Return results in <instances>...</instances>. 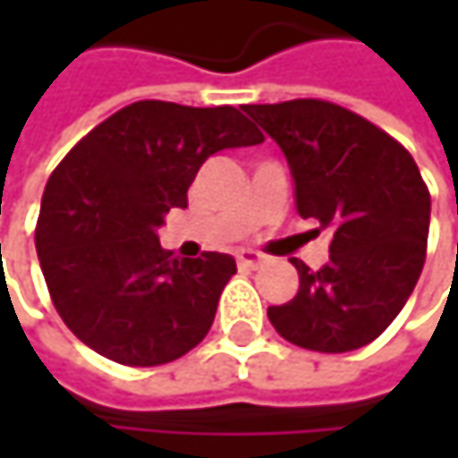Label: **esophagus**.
Segmentation results:
<instances>
[{
  "mask_svg": "<svg viewBox=\"0 0 458 458\" xmlns=\"http://www.w3.org/2000/svg\"><path fill=\"white\" fill-rule=\"evenodd\" d=\"M235 259H238L241 267H257V265H262L265 257H262L259 251H254V249H241Z\"/></svg>",
  "mask_w": 458,
  "mask_h": 458,
  "instance_id": "1",
  "label": "esophagus"
}]
</instances>
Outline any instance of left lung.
Wrapping results in <instances>:
<instances>
[{
    "mask_svg": "<svg viewBox=\"0 0 458 458\" xmlns=\"http://www.w3.org/2000/svg\"><path fill=\"white\" fill-rule=\"evenodd\" d=\"M243 111L284 150L300 217L334 233L320 270L292 259L300 292L267 308V318L286 342L316 352L374 342L403 310L427 254L429 191L411 153L326 100Z\"/></svg>",
    "mask_w": 458,
    "mask_h": 458,
    "instance_id": "1",
    "label": "left lung"
}]
</instances>
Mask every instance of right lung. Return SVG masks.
<instances>
[{"mask_svg":"<svg viewBox=\"0 0 458 458\" xmlns=\"http://www.w3.org/2000/svg\"><path fill=\"white\" fill-rule=\"evenodd\" d=\"M262 140L233 106L140 100L68 150L42 196L37 254L55 310L87 347L124 366H161L207 336L235 259H180L156 230L188 207L209 156Z\"/></svg>","mask_w":458,"mask_h":458,"instance_id":"right-lung-1","label":"right lung"}]
</instances>
